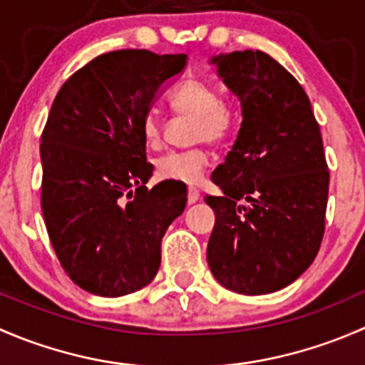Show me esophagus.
Returning a JSON list of instances; mask_svg holds the SVG:
<instances>
[{
  "label": "esophagus",
  "mask_w": 365,
  "mask_h": 365,
  "mask_svg": "<svg viewBox=\"0 0 365 365\" xmlns=\"http://www.w3.org/2000/svg\"><path fill=\"white\" fill-rule=\"evenodd\" d=\"M197 200H200V190L196 187H189V190H187V201H189V205H194Z\"/></svg>",
  "instance_id": "obj_1"
}]
</instances>
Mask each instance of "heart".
<instances>
[{
	"label": "heart",
	"mask_w": 365,
	"mask_h": 365,
	"mask_svg": "<svg viewBox=\"0 0 365 365\" xmlns=\"http://www.w3.org/2000/svg\"><path fill=\"white\" fill-rule=\"evenodd\" d=\"M171 106L178 114L196 116L192 141L219 143L235 128V113L220 102L215 86L201 79L185 81L171 95ZM143 139L148 148L162 145V121L157 111H148L143 118ZM210 155L205 148L168 152L157 160V175L162 180L182 183H196L201 178Z\"/></svg>",
	"instance_id": "b5f03b06"
}]
</instances>
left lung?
Masks as SVG:
<instances>
[{
  "instance_id": "left-lung-1",
  "label": "left lung",
  "mask_w": 365,
  "mask_h": 365,
  "mask_svg": "<svg viewBox=\"0 0 365 365\" xmlns=\"http://www.w3.org/2000/svg\"><path fill=\"white\" fill-rule=\"evenodd\" d=\"M240 101L242 125L205 197L215 212L206 259L224 288L264 295L297 281L325 231L329 168L304 88L263 51L210 60Z\"/></svg>"
}]
</instances>
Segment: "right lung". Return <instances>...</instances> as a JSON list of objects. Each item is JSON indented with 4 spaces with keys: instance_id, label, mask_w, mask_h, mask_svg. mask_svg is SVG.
I'll return each instance as SVG.
<instances>
[{
    "instance_id": "1",
    "label": "right lung",
    "mask_w": 365,
    "mask_h": 365,
    "mask_svg": "<svg viewBox=\"0 0 365 365\" xmlns=\"http://www.w3.org/2000/svg\"><path fill=\"white\" fill-rule=\"evenodd\" d=\"M185 54L106 53L65 81L42 132V213L54 252L79 288L123 297L160 267V242L187 196L169 182L146 189L141 125Z\"/></svg>"
}]
</instances>
